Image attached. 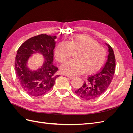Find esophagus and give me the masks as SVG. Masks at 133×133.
<instances>
[{
  "label": "esophagus",
  "mask_w": 133,
  "mask_h": 133,
  "mask_svg": "<svg viewBox=\"0 0 133 133\" xmlns=\"http://www.w3.org/2000/svg\"><path fill=\"white\" fill-rule=\"evenodd\" d=\"M66 76L68 78H69V79H73V78H74V76H70V75H66Z\"/></svg>",
  "instance_id": "obj_1"
}]
</instances>
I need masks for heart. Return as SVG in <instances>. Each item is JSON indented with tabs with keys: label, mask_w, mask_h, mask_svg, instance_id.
Wrapping results in <instances>:
<instances>
[{
	"label": "heart",
	"mask_w": 133,
	"mask_h": 133,
	"mask_svg": "<svg viewBox=\"0 0 133 133\" xmlns=\"http://www.w3.org/2000/svg\"><path fill=\"white\" fill-rule=\"evenodd\" d=\"M79 51L76 59L70 60L61 66V71L69 75L85 71L92 73L99 70L105 62L106 51L94 39L86 35H78L69 42L59 43L55 51L56 59L60 63L69 59L73 51Z\"/></svg>",
	"instance_id": "1"
}]
</instances>
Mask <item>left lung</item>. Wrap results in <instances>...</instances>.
Listing matches in <instances>:
<instances>
[{"label":"left lung","instance_id":"obj_1","mask_svg":"<svg viewBox=\"0 0 133 133\" xmlns=\"http://www.w3.org/2000/svg\"><path fill=\"white\" fill-rule=\"evenodd\" d=\"M108 55L105 65L98 73L89 76L87 82H84L81 88L75 91L80 98L85 100H92L103 95L111 83L115 72V58L114 51L108 44Z\"/></svg>","mask_w":133,"mask_h":133}]
</instances>
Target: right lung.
I'll return each mask as SVG.
<instances>
[{"label":"right lung","mask_w":133,"mask_h":133,"mask_svg":"<svg viewBox=\"0 0 133 133\" xmlns=\"http://www.w3.org/2000/svg\"><path fill=\"white\" fill-rule=\"evenodd\" d=\"M57 36L41 34L28 39L19 47L15 59V70L22 89L29 95L38 97L53 87L58 68L53 64ZM40 54L44 59L42 65L31 70L28 62L33 54Z\"/></svg>","instance_id":"1"}]
</instances>
